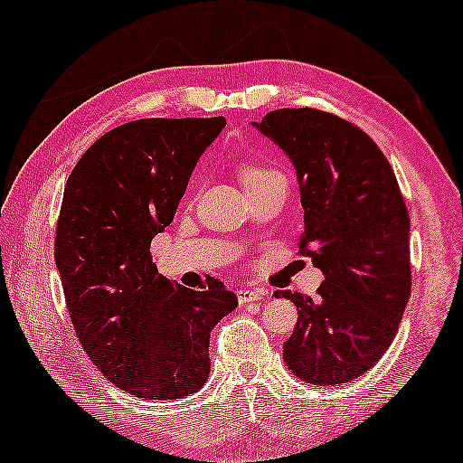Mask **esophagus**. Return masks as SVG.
Wrapping results in <instances>:
<instances>
[{
	"instance_id": "esophagus-1",
	"label": "esophagus",
	"mask_w": 463,
	"mask_h": 463,
	"mask_svg": "<svg viewBox=\"0 0 463 463\" xmlns=\"http://www.w3.org/2000/svg\"><path fill=\"white\" fill-rule=\"evenodd\" d=\"M237 296H239L241 304L247 306V304H257V301L263 299L265 291H260V289H241Z\"/></svg>"
}]
</instances>
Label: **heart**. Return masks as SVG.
Masks as SVG:
<instances>
[{"label":"heart","instance_id":"b5f03b06","mask_svg":"<svg viewBox=\"0 0 463 463\" xmlns=\"http://www.w3.org/2000/svg\"><path fill=\"white\" fill-rule=\"evenodd\" d=\"M241 178H242V184H245V188L257 186V184L273 182V180L288 182V178H285L279 170H273V167H265V165H255V164H242Z\"/></svg>","mask_w":463,"mask_h":463}]
</instances>
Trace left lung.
I'll return each mask as SVG.
<instances>
[{"label": "left lung", "mask_w": 463, "mask_h": 463, "mask_svg": "<svg viewBox=\"0 0 463 463\" xmlns=\"http://www.w3.org/2000/svg\"><path fill=\"white\" fill-rule=\"evenodd\" d=\"M253 125L296 167L299 249L326 277L317 298L275 291L299 314L283 360L304 383H350L389 350L411 296V224L397 178L374 141L332 113L277 109Z\"/></svg>", "instance_id": "1"}]
</instances>
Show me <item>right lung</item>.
<instances>
[{
	"mask_svg": "<svg viewBox=\"0 0 463 463\" xmlns=\"http://www.w3.org/2000/svg\"><path fill=\"white\" fill-rule=\"evenodd\" d=\"M224 125V117L119 125L66 182L54 259L74 332L99 371L139 399L203 389L210 332L239 306L214 277L194 291L159 275L149 253Z\"/></svg>",
	"mask_w": 463,
	"mask_h": 463,
	"instance_id": "1",
	"label": "right lung"
}]
</instances>
